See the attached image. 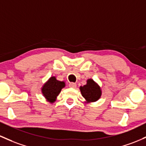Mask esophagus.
<instances>
[{
    "mask_svg": "<svg viewBox=\"0 0 146 146\" xmlns=\"http://www.w3.org/2000/svg\"><path fill=\"white\" fill-rule=\"evenodd\" d=\"M68 86H69V87H71V88H76V84L74 82H70L69 83V84H68Z\"/></svg>",
    "mask_w": 146,
    "mask_h": 146,
    "instance_id": "esophagus-1",
    "label": "esophagus"
}]
</instances>
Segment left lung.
Returning <instances> with one entry per match:
<instances>
[{
    "label": "left lung",
    "mask_w": 146,
    "mask_h": 146,
    "mask_svg": "<svg viewBox=\"0 0 146 146\" xmlns=\"http://www.w3.org/2000/svg\"><path fill=\"white\" fill-rule=\"evenodd\" d=\"M80 91L82 96L87 102H95L101 96L100 88L92 79L87 80L86 85L80 86Z\"/></svg>",
    "instance_id": "obj_1"
}]
</instances>
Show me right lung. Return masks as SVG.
<instances>
[{
  "label": "right lung",
  "instance_id": "obj_1",
  "mask_svg": "<svg viewBox=\"0 0 146 146\" xmlns=\"http://www.w3.org/2000/svg\"><path fill=\"white\" fill-rule=\"evenodd\" d=\"M64 86L65 83L64 82L57 80L55 77H51L43 86L42 94L47 100H49V102H52Z\"/></svg>",
  "mask_w": 146,
  "mask_h": 146
}]
</instances>
